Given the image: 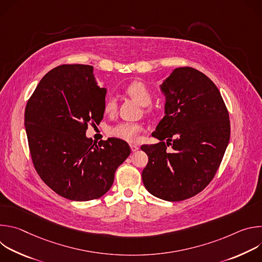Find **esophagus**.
Here are the masks:
<instances>
[{"label": "esophagus", "instance_id": "1", "mask_svg": "<svg viewBox=\"0 0 262 262\" xmlns=\"http://www.w3.org/2000/svg\"><path fill=\"white\" fill-rule=\"evenodd\" d=\"M130 149H132L133 152H135V151H137L138 149H139V146L136 145V144H130Z\"/></svg>", "mask_w": 262, "mask_h": 262}]
</instances>
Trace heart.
Wrapping results in <instances>:
<instances>
[{
    "instance_id": "1",
    "label": "heart",
    "mask_w": 262,
    "mask_h": 262,
    "mask_svg": "<svg viewBox=\"0 0 262 262\" xmlns=\"http://www.w3.org/2000/svg\"><path fill=\"white\" fill-rule=\"evenodd\" d=\"M124 92L135 99L138 103L141 105H147L152 101V92L145 83L141 81H134L129 83L125 89ZM117 111V102L114 97H108L105 99L103 103V112L106 115H114ZM146 112L151 113L154 112L152 107H147ZM144 129L143 124L136 123V122H121L116 125L111 126L108 128V134L115 138H118L120 140L134 143L138 141L140 133Z\"/></svg>"
}]
</instances>
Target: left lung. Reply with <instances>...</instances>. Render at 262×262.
<instances>
[{
    "label": "left lung",
    "mask_w": 262,
    "mask_h": 262,
    "mask_svg": "<svg viewBox=\"0 0 262 262\" xmlns=\"http://www.w3.org/2000/svg\"><path fill=\"white\" fill-rule=\"evenodd\" d=\"M162 90L166 115L152 134L161 142L142 145L148 156L142 179L151 195L177 202L199 194L214 177L230 139V120L216 86L195 68L174 69Z\"/></svg>",
    "instance_id": "1"
}]
</instances>
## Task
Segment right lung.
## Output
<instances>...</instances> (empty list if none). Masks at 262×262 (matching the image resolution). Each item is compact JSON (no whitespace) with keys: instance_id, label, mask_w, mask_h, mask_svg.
<instances>
[{"instance_id":"obj_1","label":"right lung","mask_w":262,"mask_h":262,"mask_svg":"<svg viewBox=\"0 0 262 262\" xmlns=\"http://www.w3.org/2000/svg\"><path fill=\"white\" fill-rule=\"evenodd\" d=\"M105 92L96 85L92 66L63 64L49 71L28 99L25 125L34 168L66 199L103 196L130 155L123 140L110 138L96 144L86 138L88 125L102 120Z\"/></svg>"}]
</instances>
